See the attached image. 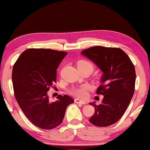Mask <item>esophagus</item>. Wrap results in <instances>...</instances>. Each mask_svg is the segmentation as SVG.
<instances>
[{
    "label": "esophagus",
    "mask_w": 150,
    "mask_h": 150,
    "mask_svg": "<svg viewBox=\"0 0 150 150\" xmlns=\"http://www.w3.org/2000/svg\"><path fill=\"white\" fill-rule=\"evenodd\" d=\"M75 103H79V104H82V105H85L86 104V102H85V100H79V99H75L74 100Z\"/></svg>",
    "instance_id": "1"
}]
</instances>
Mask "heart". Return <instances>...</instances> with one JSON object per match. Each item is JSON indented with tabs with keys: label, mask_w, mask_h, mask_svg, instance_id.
<instances>
[{
	"label": "heart",
	"mask_w": 150,
	"mask_h": 150,
	"mask_svg": "<svg viewBox=\"0 0 150 150\" xmlns=\"http://www.w3.org/2000/svg\"><path fill=\"white\" fill-rule=\"evenodd\" d=\"M78 67H89L92 69H94V65L91 62L87 61H81L78 63ZM87 86H81L76 87L71 89V93L75 96L79 97V98H84L87 94Z\"/></svg>",
	"instance_id": "1"
}]
</instances>
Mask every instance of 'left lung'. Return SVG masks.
Segmentation results:
<instances>
[{
	"mask_svg": "<svg viewBox=\"0 0 150 150\" xmlns=\"http://www.w3.org/2000/svg\"><path fill=\"white\" fill-rule=\"evenodd\" d=\"M103 71L97 94L103 95L102 103H90L95 112L89 121L98 127L115 123L127 110L134 93L135 68L129 56L120 48L95 46L81 52Z\"/></svg>",
	"mask_w": 150,
	"mask_h": 150,
	"instance_id": "left-lung-1",
	"label": "left lung"
}]
</instances>
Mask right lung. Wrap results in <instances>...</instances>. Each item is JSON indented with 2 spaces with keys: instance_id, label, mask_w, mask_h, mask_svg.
Listing matches in <instances>:
<instances>
[{
  "instance_id": "add662e5",
  "label": "right lung",
  "mask_w": 150,
  "mask_h": 150,
  "mask_svg": "<svg viewBox=\"0 0 150 150\" xmlns=\"http://www.w3.org/2000/svg\"><path fill=\"white\" fill-rule=\"evenodd\" d=\"M67 53L50 49H28L19 56L12 70L14 96L26 117L36 127L52 129L63 122L74 99L58 95L50 102L47 92L56 83V69Z\"/></svg>"
}]
</instances>
